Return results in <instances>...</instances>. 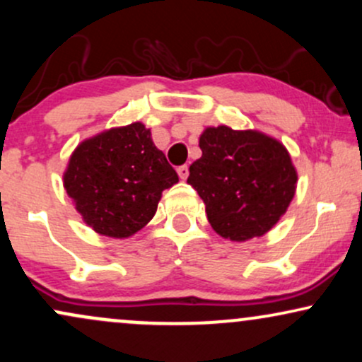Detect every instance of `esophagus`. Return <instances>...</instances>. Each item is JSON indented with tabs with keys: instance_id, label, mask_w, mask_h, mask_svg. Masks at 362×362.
Masks as SVG:
<instances>
[{
	"instance_id": "34e87169",
	"label": "esophagus",
	"mask_w": 362,
	"mask_h": 362,
	"mask_svg": "<svg viewBox=\"0 0 362 362\" xmlns=\"http://www.w3.org/2000/svg\"><path fill=\"white\" fill-rule=\"evenodd\" d=\"M177 173L182 180H187V177H189V167H187V165H182V167L177 168Z\"/></svg>"
}]
</instances>
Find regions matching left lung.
<instances>
[{
    "mask_svg": "<svg viewBox=\"0 0 362 362\" xmlns=\"http://www.w3.org/2000/svg\"><path fill=\"white\" fill-rule=\"evenodd\" d=\"M202 156L187 184L204 201L211 226L231 242H248L272 230L296 194L298 172L288 148L257 129L206 127Z\"/></svg>",
    "mask_w": 362,
    "mask_h": 362,
    "instance_id": "left-lung-1",
    "label": "left lung"
}]
</instances>
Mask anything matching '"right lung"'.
Segmentation results:
<instances>
[{"mask_svg":"<svg viewBox=\"0 0 362 362\" xmlns=\"http://www.w3.org/2000/svg\"><path fill=\"white\" fill-rule=\"evenodd\" d=\"M177 182V172L143 122L83 139L62 173V185L86 226L120 240L151 221L161 192Z\"/></svg>","mask_w":362,"mask_h":362,"instance_id":"add662e5","label":"right lung"}]
</instances>
